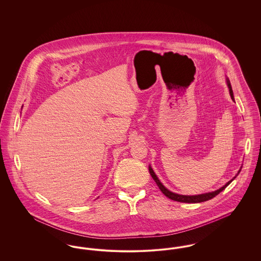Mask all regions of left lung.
<instances>
[{"label": "left lung", "instance_id": "obj_1", "mask_svg": "<svg viewBox=\"0 0 261 261\" xmlns=\"http://www.w3.org/2000/svg\"><path fill=\"white\" fill-rule=\"evenodd\" d=\"M226 82H227V85H228V88H229L230 96H231L232 99L234 100V95H233V90H232V87H231L230 80H229L228 78H226ZM149 171L150 175H151V177H152V179L155 181L156 185H158L159 188L161 189V191L163 193V195H164V196H166L167 198H169L170 199L176 200V201H180V202L197 203V202H202V201H206V200H208V199H213L215 196H217L219 193H221V192L223 191L224 189H225L226 187L228 186V185H229V184H230V183H231V182L236 178L237 176H238V174L241 172V169L238 171V174H237L236 176H235L232 180H230L229 182H227V183H226L223 187H221L220 189H218V190H216V191H214V192L205 193V194H201V195H196V196H184V195H178V194H175V193L170 192L168 189H166L165 187L162 185V182L159 180L158 176H156L155 173L153 172V170H152V168H151L150 166H149Z\"/></svg>", "mask_w": 261, "mask_h": 261}]
</instances>
